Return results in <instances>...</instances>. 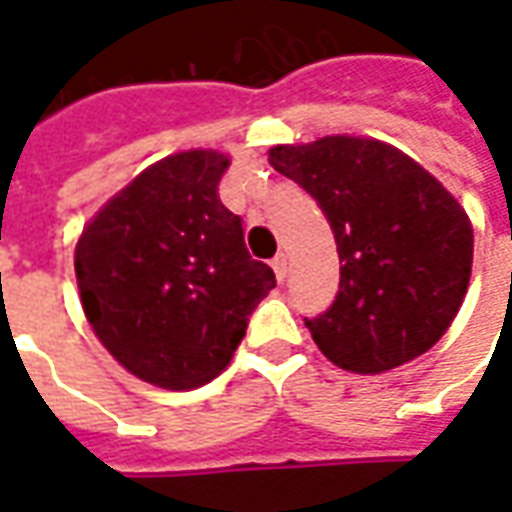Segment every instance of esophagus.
Segmentation results:
<instances>
[{
    "label": "esophagus",
    "instance_id": "1",
    "mask_svg": "<svg viewBox=\"0 0 512 512\" xmlns=\"http://www.w3.org/2000/svg\"><path fill=\"white\" fill-rule=\"evenodd\" d=\"M272 269H274V274H277V280L283 283V280H286V274H289V260H286V255L274 257Z\"/></svg>",
    "mask_w": 512,
    "mask_h": 512
}]
</instances>
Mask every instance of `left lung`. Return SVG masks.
Here are the masks:
<instances>
[{
	"label": "left lung",
	"mask_w": 512,
	"mask_h": 512,
	"mask_svg": "<svg viewBox=\"0 0 512 512\" xmlns=\"http://www.w3.org/2000/svg\"><path fill=\"white\" fill-rule=\"evenodd\" d=\"M269 164L309 192L337 240L340 291L306 317L328 360L382 374L439 343L473 266V226L448 189L377 138L272 147Z\"/></svg>",
	"instance_id": "left-lung-1"
}]
</instances>
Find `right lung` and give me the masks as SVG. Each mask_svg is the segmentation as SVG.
<instances>
[{"mask_svg": "<svg viewBox=\"0 0 512 512\" xmlns=\"http://www.w3.org/2000/svg\"><path fill=\"white\" fill-rule=\"evenodd\" d=\"M226 167L215 150L169 155L104 203L76 243L87 323L130 374L167 391L218 377L274 289L218 198Z\"/></svg>", "mask_w": 512, "mask_h": 512, "instance_id": "right-lung-1", "label": "right lung"}]
</instances>
